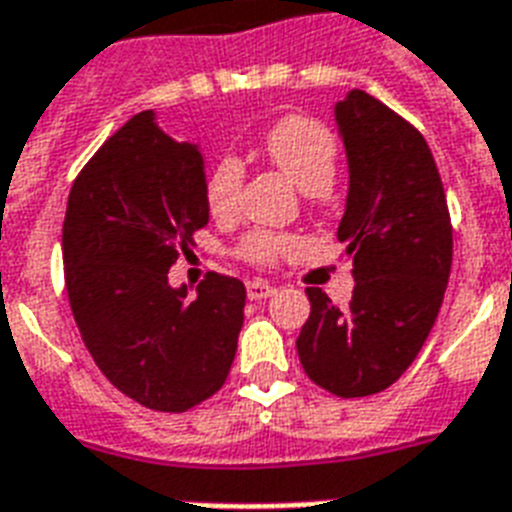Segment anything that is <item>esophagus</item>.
Wrapping results in <instances>:
<instances>
[{"label": "esophagus", "mask_w": 512, "mask_h": 512, "mask_svg": "<svg viewBox=\"0 0 512 512\" xmlns=\"http://www.w3.org/2000/svg\"><path fill=\"white\" fill-rule=\"evenodd\" d=\"M245 293H248V298H251V301H264V298L275 296L277 288L264 280H251L248 285H245Z\"/></svg>", "instance_id": "1"}]
</instances>
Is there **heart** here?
I'll return each mask as SVG.
<instances>
[{
    "mask_svg": "<svg viewBox=\"0 0 512 512\" xmlns=\"http://www.w3.org/2000/svg\"><path fill=\"white\" fill-rule=\"evenodd\" d=\"M264 153L277 169L309 195L333 187L338 169V142L325 124L306 116H288L264 134ZM245 166L235 155H222L206 177V206L214 219L232 222L243 206ZM298 248V237L288 232L253 230L240 240L237 253L248 264L269 267Z\"/></svg>",
    "mask_w": 512,
    "mask_h": 512,
    "instance_id": "heart-1",
    "label": "heart"
}]
</instances>
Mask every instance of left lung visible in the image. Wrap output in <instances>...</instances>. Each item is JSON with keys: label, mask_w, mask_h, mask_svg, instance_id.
<instances>
[{"label": "left lung", "mask_w": 512, "mask_h": 512, "mask_svg": "<svg viewBox=\"0 0 512 512\" xmlns=\"http://www.w3.org/2000/svg\"><path fill=\"white\" fill-rule=\"evenodd\" d=\"M349 155V198L338 224L354 293L346 309L325 290L312 301L296 349L304 372L343 399L386 391L415 362L444 301L452 219L423 134L367 92L335 105Z\"/></svg>", "instance_id": "8db88e82"}]
</instances>
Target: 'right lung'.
<instances>
[{"label": "right lung", "instance_id": "obj_1", "mask_svg": "<svg viewBox=\"0 0 512 512\" xmlns=\"http://www.w3.org/2000/svg\"><path fill=\"white\" fill-rule=\"evenodd\" d=\"M208 224L203 155L153 110L129 118L79 171L63 222L65 290L94 365L155 412H187L224 386L245 285L208 272L198 296L169 269Z\"/></svg>", "mask_w": 512, "mask_h": 512}]
</instances>
